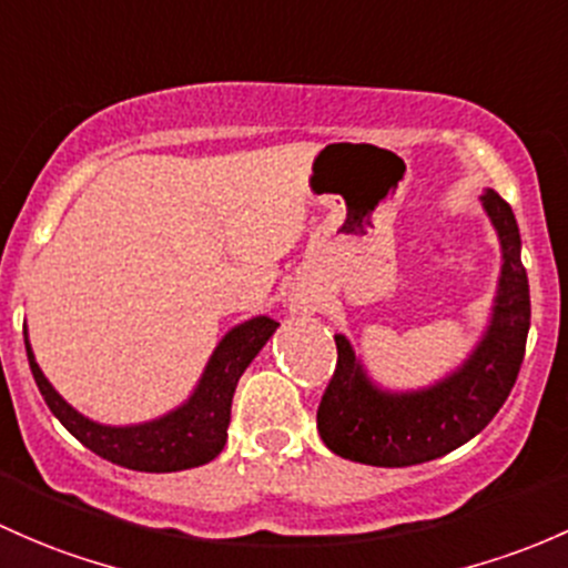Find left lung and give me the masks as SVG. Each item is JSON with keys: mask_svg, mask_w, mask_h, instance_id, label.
Wrapping results in <instances>:
<instances>
[{"mask_svg": "<svg viewBox=\"0 0 568 568\" xmlns=\"http://www.w3.org/2000/svg\"><path fill=\"white\" fill-rule=\"evenodd\" d=\"M481 204L503 251L498 295L481 342L440 383L390 394L366 377L353 344L338 333L336 369L317 407L320 437L338 457L374 467L437 459L476 437L511 394L530 327L528 273L511 207L495 191H487Z\"/></svg>", "mask_w": 568, "mask_h": 568, "instance_id": "8db88e82", "label": "left lung"}]
</instances>
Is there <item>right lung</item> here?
Instances as JSON below:
<instances>
[{
	"mask_svg": "<svg viewBox=\"0 0 568 568\" xmlns=\"http://www.w3.org/2000/svg\"><path fill=\"white\" fill-rule=\"evenodd\" d=\"M276 327L278 323L271 317H254L232 327L219 342L215 353L210 355L202 379L189 402L161 418L133 426L98 424V420H90L87 415L73 410L40 372L32 347H29L27 331H23V344H27L29 369H32L45 405L75 440L84 443L98 457L128 467V470L174 473L219 457L226 443L237 379L245 366L256 358V353L265 347Z\"/></svg>",
	"mask_w": 568,
	"mask_h": 568,
	"instance_id": "add662e5",
	"label": "right lung"
}]
</instances>
